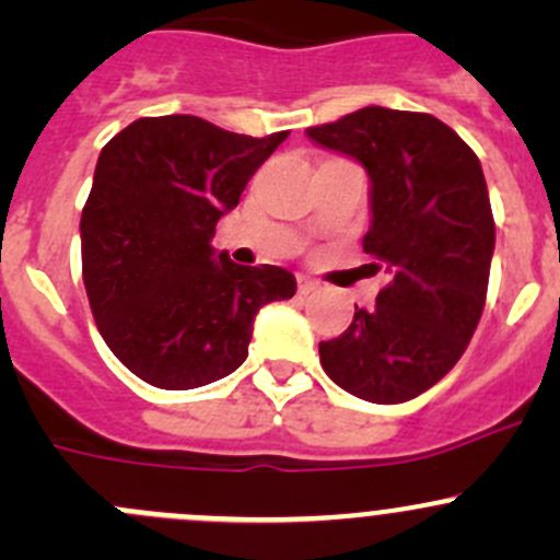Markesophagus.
<instances>
[{
  "label": "esophagus",
  "instance_id": "obj_1",
  "mask_svg": "<svg viewBox=\"0 0 560 560\" xmlns=\"http://www.w3.org/2000/svg\"><path fill=\"white\" fill-rule=\"evenodd\" d=\"M316 290H319V284H316L312 276H298V292L301 295H312Z\"/></svg>",
  "mask_w": 560,
  "mask_h": 560
}]
</instances>
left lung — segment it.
I'll list each match as a JSON object with an SVG mask.
<instances>
[{
  "instance_id": "obj_1",
  "label": "left lung",
  "mask_w": 560,
  "mask_h": 560,
  "mask_svg": "<svg viewBox=\"0 0 560 560\" xmlns=\"http://www.w3.org/2000/svg\"><path fill=\"white\" fill-rule=\"evenodd\" d=\"M306 135L369 173L363 248L389 276L374 308L319 343L322 369L358 398L404 404L453 369L482 316L495 248L482 165L428 113L371 105Z\"/></svg>"
}]
</instances>
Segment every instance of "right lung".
Listing matches in <instances>:
<instances>
[{
	"label": "right lung",
	"instance_id": "obj_1",
	"mask_svg": "<svg viewBox=\"0 0 560 560\" xmlns=\"http://www.w3.org/2000/svg\"><path fill=\"white\" fill-rule=\"evenodd\" d=\"M287 135L248 138L197 116H156L100 151L81 217L83 284L110 352L149 385L224 380L246 360L259 308L295 295L290 270L235 265L211 244Z\"/></svg>",
	"mask_w": 560,
	"mask_h": 560
}]
</instances>
